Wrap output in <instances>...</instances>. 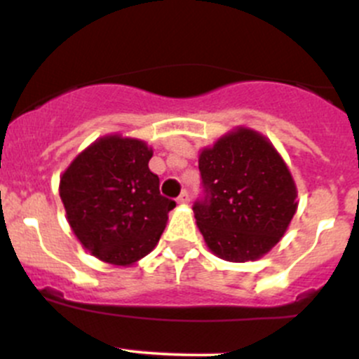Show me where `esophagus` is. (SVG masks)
Returning <instances> with one entry per match:
<instances>
[{
	"instance_id": "esophagus-1",
	"label": "esophagus",
	"mask_w": 359,
	"mask_h": 359,
	"mask_svg": "<svg viewBox=\"0 0 359 359\" xmlns=\"http://www.w3.org/2000/svg\"><path fill=\"white\" fill-rule=\"evenodd\" d=\"M189 201H191V198H189V194L186 193V191H184V193L180 194L179 198H177V203H179V205H182V206L189 205Z\"/></svg>"
}]
</instances>
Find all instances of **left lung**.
Masks as SVG:
<instances>
[{
	"instance_id": "obj_1",
	"label": "left lung",
	"mask_w": 359,
	"mask_h": 359,
	"mask_svg": "<svg viewBox=\"0 0 359 359\" xmlns=\"http://www.w3.org/2000/svg\"><path fill=\"white\" fill-rule=\"evenodd\" d=\"M205 201L194 205L196 226L213 255L248 262L269 253L297 212L290 168L266 135L234 126L200 149Z\"/></svg>"
}]
</instances>
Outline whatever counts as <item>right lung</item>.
<instances>
[{
	"label": "right lung",
	"mask_w": 359,
	"mask_h": 359,
	"mask_svg": "<svg viewBox=\"0 0 359 359\" xmlns=\"http://www.w3.org/2000/svg\"><path fill=\"white\" fill-rule=\"evenodd\" d=\"M146 140L109 133L93 140L62 172L59 194L69 227L102 262L128 267L158 245L175 201L159 194Z\"/></svg>",
	"instance_id": "add662e5"
}]
</instances>
